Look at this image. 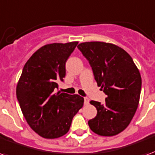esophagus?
<instances>
[{
	"mask_svg": "<svg viewBox=\"0 0 155 155\" xmlns=\"http://www.w3.org/2000/svg\"><path fill=\"white\" fill-rule=\"evenodd\" d=\"M89 102H90V100H89V98H87V97H85V98H84V104H89Z\"/></svg>",
	"mask_w": 155,
	"mask_h": 155,
	"instance_id": "obj_1",
	"label": "esophagus"
}]
</instances>
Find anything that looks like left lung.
Segmentation results:
<instances>
[{
    "mask_svg": "<svg viewBox=\"0 0 155 155\" xmlns=\"http://www.w3.org/2000/svg\"><path fill=\"white\" fill-rule=\"evenodd\" d=\"M78 48L90 64L97 85L107 95L104 104L90 102L97 114L88 125L100 136H115L127 128L137 111L141 90L139 70L127 51L111 43L83 42Z\"/></svg>",
    "mask_w": 155,
    "mask_h": 155,
    "instance_id": "obj_1",
    "label": "left lung"
}]
</instances>
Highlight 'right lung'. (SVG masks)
<instances>
[{
  "mask_svg": "<svg viewBox=\"0 0 155 155\" xmlns=\"http://www.w3.org/2000/svg\"><path fill=\"white\" fill-rule=\"evenodd\" d=\"M78 44L52 43L41 47L27 61L18 80L16 95L22 113L30 127L43 138L66 134L83 106L82 96L55 92L66 74V61Z\"/></svg>",
  "mask_w": 155,
  "mask_h": 155,
  "instance_id": "1",
  "label": "right lung"
}]
</instances>
